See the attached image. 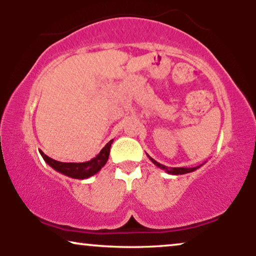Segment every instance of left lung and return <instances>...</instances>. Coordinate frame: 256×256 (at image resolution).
<instances>
[{"mask_svg": "<svg viewBox=\"0 0 256 256\" xmlns=\"http://www.w3.org/2000/svg\"><path fill=\"white\" fill-rule=\"evenodd\" d=\"M148 158H150V161L152 164H154L155 166H158V168H161V170H165V171L168 173V174H176V176L185 174V173H190V172L196 171L198 167L202 166V165H200V166H196V167H166L165 165H161V164H158V161H155L154 158H152L150 156H149V155H148Z\"/></svg>", "mask_w": 256, "mask_h": 256, "instance_id": "obj_1", "label": "left lung"}]
</instances>
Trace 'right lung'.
Returning <instances> with one entry per match:
<instances>
[{"label":"right lung","instance_id":"obj_1","mask_svg":"<svg viewBox=\"0 0 256 256\" xmlns=\"http://www.w3.org/2000/svg\"><path fill=\"white\" fill-rule=\"evenodd\" d=\"M112 143L113 140H110L95 158L89 161H85V162H60V161L49 158L42 150H40V152L44 161L56 172H60L61 174L67 176L70 178L86 179L100 172V170L106 165L108 158H110Z\"/></svg>","mask_w":256,"mask_h":256}]
</instances>
